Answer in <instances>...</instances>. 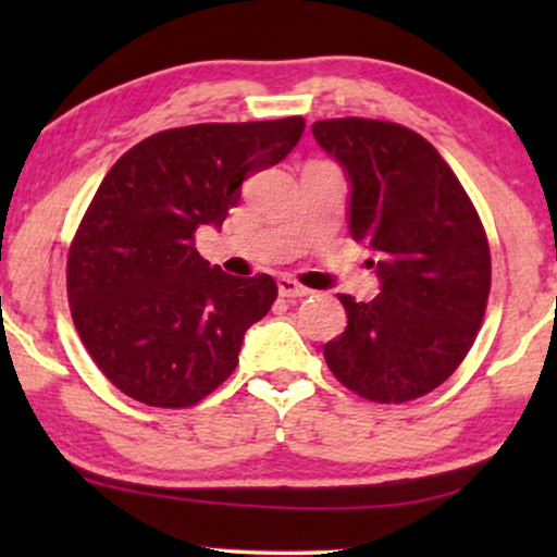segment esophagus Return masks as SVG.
Masks as SVG:
<instances>
[{"instance_id":"1","label":"esophagus","mask_w":557,"mask_h":557,"mask_svg":"<svg viewBox=\"0 0 557 557\" xmlns=\"http://www.w3.org/2000/svg\"><path fill=\"white\" fill-rule=\"evenodd\" d=\"M278 294L284 296V299H301V296H309L311 292L307 286H301L299 281L288 278V276H281L278 278Z\"/></svg>"}]
</instances>
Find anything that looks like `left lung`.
Returning <instances> with one entry per match:
<instances>
[{"instance_id":"left-lung-1","label":"left lung","mask_w":557,"mask_h":557,"mask_svg":"<svg viewBox=\"0 0 557 557\" xmlns=\"http://www.w3.org/2000/svg\"><path fill=\"white\" fill-rule=\"evenodd\" d=\"M349 180V235L380 278L372 301L339 294L347 330L324 345L334 377L372 403L431 393L474 345L492 284L490 243L444 157L400 124L317 121Z\"/></svg>"}]
</instances>
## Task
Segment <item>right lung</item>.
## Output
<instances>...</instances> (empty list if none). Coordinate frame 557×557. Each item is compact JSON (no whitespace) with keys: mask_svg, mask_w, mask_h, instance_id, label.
<instances>
[{"mask_svg":"<svg viewBox=\"0 0 557 557\" xmlns=\"http://www.w3.org/2000/svg\"><path fill=\"white\" fill-rule=\"evenodd\" d=\"M301 134V116L166 128L103 177L67 253V301L88 355L128 398L187 408L235 370L276 281L210 265L195 233L223 225L243 180L278 164Z\"/></svg>","mask_w":557,"mask_h":557,"instance_id":"1","label":"right lung"}]
</instances>
